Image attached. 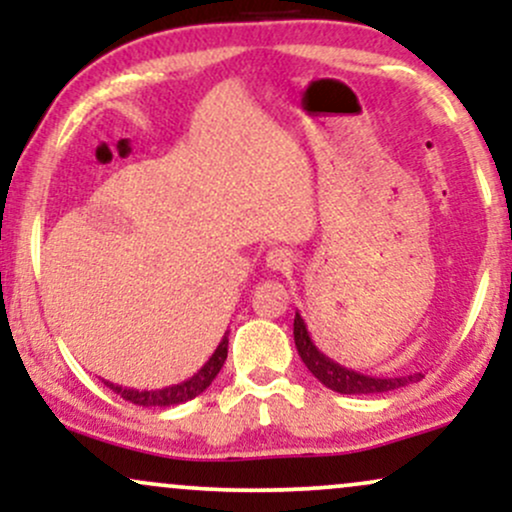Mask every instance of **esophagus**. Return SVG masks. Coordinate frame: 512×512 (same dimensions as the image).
Masks as SVG:
<instances>
[{"instance_id":"obj_1","label":"esophagus","mask_w":512,"mask_h":512,"mask_svg":"<svg viewBox=\"0 0 512 512\" xmlns=\"http://www.w3.org/2000/svg\"><path fill=\"white\" fill-rule=\"evenodd\" d=\"M291 264H293V257L289 250L274 248L267 252V267L272 269V272H284V269H289Z\"/></svg>"}]
</instances>
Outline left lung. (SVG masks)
I'll list each match as a JSON object with an SVG mask.
<instances>
[{
    "label": "left lung",
    "instance_id": "8db88e82",
    "mask_svg": "<svg viewBox=\"0 0 512 512\" xmlns=\"http://www.w3.org/2000/svg\"><path fill=\"white\" fill-rule=\"evenodd\" d=\"M293 342H296L298 356H301V361L308 366L310 373L325 387L339 392V395H378V392H392L397 387L424 378L421 373L402 375V378H375V375H363L358 370L339 366L337 361H332L330 356H325L317 349L313 339H310V332L305 327L301 313L293 317Z\"/></svg>",
    "mask_w": 512,
    "mask_h": 512
}]
</instances>
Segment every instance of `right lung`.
<instances>
[{
  "mask_svg": "<svg viewBox=\"0 0 512 512\" xmlns=\"http://www.w3.org/2000/svg\"><path fill=\"white\" fill-rule=\"evenodd\" d=\"M226 356H228V332L223 334V339L219 342V346H216L214 354L209 356V361L204 363L192 378L182 380L178 385L161 387V390H129V387H122L115 383H105V385H108L113 392H117L122 399H127V402L132 404H139V407H175V404L190 402V399L202 395V392L211 385V380L219 375Z\"/></svg>",
  "mask_w": 512,
  "mask_h": 512,
  "instance_id": "add662e5",
  "label": "right lung"
}]
</instances>
